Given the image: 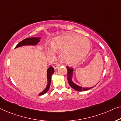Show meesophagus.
Wrapping results in <instances>:
<instances>
[{"instance_id":"obj_1","label":"esophagus","mask_w":121,"mask_h":121,"mask_svg":"<svg viewBox=\"0 0 121 121\" xmlns=\"http://www.w3.org/2000/svg\"><path fill=\"white\" fill-rule=\"evenodd\" d=\"M59 67H60V65H59V64H56L54 66V69H55V70H56V69H58Z\"/></svg>"}]
</instances>
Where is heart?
Masks as SVG:
<instances>
[{
    "label": "heart",
    "mask_w": 121,
    "mask_h": 121,
    "mask_svg": "<svg viewBox=\"0 0 121 121\" xmlns=\"http://www.w3.org/2000/svg\"><path fill=\"white\" fill-rule=\"evenodd\" d=\"M52 49L47 53L54 56L56 52H61L60 57L68 65L76 64L87 55L91 49V43L87 38L75 35H62L56 38L52 43Z\"/></svg>",
    "instance_id": "1"
}]
</instances>
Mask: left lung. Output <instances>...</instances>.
I'll return each mask as SVG.
<instances>
[{"label": "left lung", "instance_id": "8db88e82", "mask_svg": "<svg viewBox=\"0 0 121 121\" xmlns=\"http://www.w3.org/2000/svg\"><path fill=\"white\" fill-rule=\"evenodd\" d=\"M66 68L67 69V79H68V82H69V85L71 87H72L73 89L76 90L77 91H87V90L91 89L93 87H91V88H83L82 86H78L77 85H76V84L73 82L72 80V73H73V69L72 67H69L68 66H66Z\"/></svg>", "mask_w": 121, "mask_h": 121}]
</instances>
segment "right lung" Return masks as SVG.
<instances>
[{
  "label": "right lung",
  "mask_w": 121,
  "mask_h": 121,
  "mask_svg": "<svg viewBox=\"0 0 121 121\" xmlns=\"http://www.w3.org/2000/svg\"><path fill=\"white\" fill-rule=\"evenodd\" d=\"M40 38H35V37H33V38H28L26 39H25L23 40H22L21 42H20L19 43H18L17 45L16 46L15 48H17L18 47H22V46L23 45H36V44L39 42ZM54 68L50 66L49 68L47 70V78H48V84L47 87L44 91H42V93H40L39 95H43L47 92L48 91V90L50 88V83H51V78H52V75L54 73Z\"/></svg>",
  "instance_id": "1"
}]
</instances>
